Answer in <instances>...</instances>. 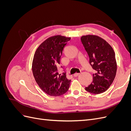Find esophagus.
<instances>
[{
	"label": "esophagus",
	"instance_id": "obj_1",
	"mask_svg": "<svg viewBox=\"0 0 131 131\" xmlns=\"http://www.w3.org/2000/svg\"><path fill=\"white\" fill-rule=\"evenodd\" d=\"M79 75H80V73H75V74H74V77H77Z\"/></svg>",
	"mask_w": 131,
	"mask_h": 131
}]
</instances>
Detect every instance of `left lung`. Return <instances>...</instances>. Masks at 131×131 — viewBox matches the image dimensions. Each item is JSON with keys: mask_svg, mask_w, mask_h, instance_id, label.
Wrapping results in <instances>:
<instances>
[{"mask_svg": "<svg viewBox=\"0 0 131 131\" xmlns=\"http://www.w3.org/2000/svg\"><path fill=\"white\" fill-rule=\"evenodd\" d=\"M81 41L89 57V63L96 73L93 81L85 90L93 94H100L108 90L115 77L117 64L115 52L109 43L97 35H88Z\"/></svg>", "mask_w": 131, "mask_h": 131, "instance_id": "left-lung-1", "label": "left lung"}]
</instances>
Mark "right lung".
<instances>
[{"label":"right lung","instance_id":"right-lung-1","mask_svg":"<svg viewBox=\"0 0 131 131\" xmlns=\"http://www.w3.org/2000/svg\"><path fill=\"white\" fill-rule=\"evenodd\" d=\"M70 39L61 35L50 37L41 43L34 55L33 76L40 88L50 96H61L69 88L71 80L66 78L64 73H58L57 66L63 50Z\"/></svg>","mask_w":131,"mask_h":131}]
</instances>
